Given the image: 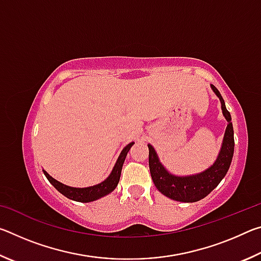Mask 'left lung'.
Wrapping results in <instances>:
<instances>
[{"mask_svg": "<svg viewBox=\"0 0 261 261\" xmlns=\"http://www.w3.org/2000/svg\"><path fill=\"white\" fill-rule=\"evenodd\" d=\"M216 96L221 101L223 116L228 124L224 132L222 146L215 162L202 173L189 176H176L170 174L158 158V154L152 145L148 144V165L153 183L156 189L170 199L182 202H196L202 199L218 187L219 183L226 176L230 167L233 155V129L230 113L224 105V100L214 85H211Z\"/></svg>", "mask_w": 261, "mask_h": 261, "instance_id": "1", "label": "left lung"}]
</instances>
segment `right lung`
Returning <instances> with one entry per match:
<instances>
[{
	"label": "right lung",
	"mask_w": 261,
	"mask_h": 261,
	"mask_svg": "<svg viewBox=\"0 0 261 261\" xmlns=\"http://www.w3.org/2000/svg\"><path fill=\"white\" fill-rule=\"evenodd\" d=\"M135 143L132 141V143L127 144L126 146L123 148V151L121 152L120 156H118L116 163H115L110 175L103 180V182L93 185V187H88V188L68 187V185L62 184L61 182H59V180L53 178L46 170H43V174H45L47 179L49 180L53 187H54L57 191L63 194V196L69 198V199L79 201V202H90V201L98 200L100 198L107 196L108 193L113 192L115 188L117 187L118 182H120L123 163H124L127 152L130 151V148Z\"/></svg>",
	"instance_id": "1"
}]
</instances>
